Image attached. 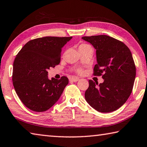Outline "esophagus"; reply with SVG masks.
Returning <instances> with one entry per match:
<instances>
[{
    "label": "esophagus",
    "mask_w": 147,
    "mask_h": 147,
    "mask_svg": "<svg viewBox=\"0 0 147 147\" xmlns=\"http://www.w3.org/2000/svg\"><path fill=\"white\" fill-rule=\"evenodd\" d=\"M79 80V78H77V77H72L70 78V81L74 82H76L77 81Z\"/></svg>",
    "instance_id": "1"
}]
</instances>
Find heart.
<instances>
[{
	"instance_id": "obj_1",
	"label": "heart",
	"mask_w": 147,
	"mask_h": 147,
	"mask_svg": "<svg viewBox=\"0 0 147 147\" xmlns=\"http://www.w3.org/2000/svg\"><path fill=\"white\" fill-rule=\"evenodd\" d=\"M86 47H91V46L89 45H88V44H85V43L81 44L78 47V49H82V48H86ZM82 71L81 69H78L76 70V73H78V74L82 73Z\"/></svg>"
}]
</instances>
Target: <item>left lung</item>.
I'll return each instance as SVG.
<instances>
[{
	"label": "left lung",
	"mask_w": 147,
	"mask_h": 147,
	"mask_svg": "<svg viewBox=\"0 0 147 147\" xmlns=\"http://www.w3.org/2000/svg\"><path fill=\"white\" fill-rule=\"evenodd\" d=\"M96 49L94 76H102L104 82L98 85L89 80L85 98L92 108L102 113L119 109L132 91L136 69L130 50L123 42L106 35L84 36Z\"/></svg>",
	"instance_id": "left-lung-1"
}]
</instances>
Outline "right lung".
Masks as SVG:
<instances>
[{
	"label": "right lung",
	"instance_id": "right-lung-1",
	"mask_svg": "<svg viewBox=\"0 0 147 147\" xmlns=\"http://www.w3.org/2000/svg\"><path fill=\"white\" fill-rule=\"evenodd\" d=\"M72 37H43L32 39L17 54L12 81L16 93L34 111L48 110L60 97L69 83L67 77L48 78V69L60 62L61 48Z\"/></svg>",
	"mask_w": 147,
	"mask_h": 147
}]
</instances>
